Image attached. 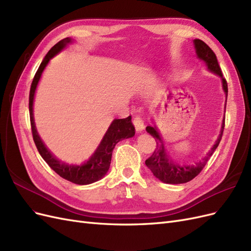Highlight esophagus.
Here are the masks:
<instances>
[{
  "mask_svg": "<svg viewBox=\"0 0 251 251\" xmlns=\"http://www.w3.org/2000/svg\"><path fill=\"white\" fill-rule=\"evenodd\" d=\"M133 124L135 126V128L137 132H141L143 128H144V123H143V119L139 116V115H136L133 118Z\"/></svg>",
  "mask_w": 251,
  "mask_h": 251,
  "instance_id": "esophagus-1",
  "label": "esophagus"
}]
</instances>
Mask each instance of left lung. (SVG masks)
Wrapping results in <instances>:
<instances>
[{"mask_svg":"<svg viewBox=\"0 0 251 251\" xmlns=\"http://www.w3.org/2000/svg\"><path fill=\"white\" fill-rule=\"evenodd\" d=\"M194 44H195L197 55H198V57L206 64L208 70L218 74L219 76L221 77L223 90L227 97V93H228L227 81L223 77V73H222L221 68L219 66L215 52L201 40H194ZM224 126H225V117L222 124L221 133H220L216 143L201 161L196 162L195 164H192V165H179L177 163H174V161L172 159H170L168 154H166L163 147V141L161 139V136L159 135L156 126H147V131L155 138L157 146L154 153L146 160V164L151 171V173L154 174V176L160 181L164 182V183H170V184L186 183V182L193 180L196 176H198L200 172L203 170L204 166L206 165L208 159L212 154H214V151H216L220 141L222 139Z\"/></svg>","mask_w":251,"mask_h":251,"instance_id":"obj_1","label":"left lung"}]
</instances>
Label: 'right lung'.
<instances>
[{
  "mask_svg": "<svg viewBox=\"0 0 251 251\" xmlns=\"http://www.w3.org/2000/svg\"><path fill=\"white\" fill-rule=\"evenodd\" d=\"M69 43H71V39L70 37H66V39L55 44L54 46L49 50L46 56H45L39 67V69H37L34 75L29 93L30 124H31V131L36 149L50 168L57 175H59L60 177L72 182V183L86 185L98 181L107 174L111 164L112 151L114 148H115L116 143L125 138L133 137L135 135V127L134 125L132 124L131 116L123 119H114L110 127L108 128L107 133L104 134L100 144L96 149L95 153L89 160L80 164H69L58 160V159L47 149V147L45 146V143L42 141L39 133L36 131L33 119V98L35 89L37 87V82H39L42 76V73L45 69V67L49 63L50 58L57 54V53L62 49H64L66 47V45Z\"/></svg>",
  "mask_w": 251,
  "mask_h": 251,
  "instance_id": "right-lung-1",
  "label": "right lung"
}]
</instances>
